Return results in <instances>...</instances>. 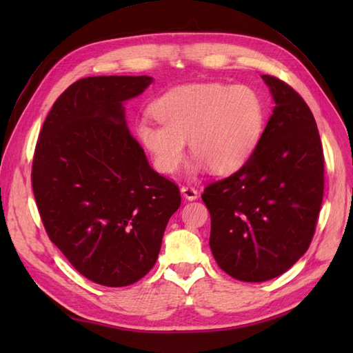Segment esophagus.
<instances>
[{"instance_id": "esophagus-1", "label": "esophagus", "mask_w": 353, "mask_h": 353, "mask_svg": "<svg viewBox=\"0 0 353 353\" xmlns=\"http://www.w3.org/2000/svg\"><path fill=\"white\" fill-rule=\"evenodd\" d=\"M181 192H182V196H183L186 200H190V201L196 200V199L199 197V192H197V190H196V188H192V186H182V188H181Z\"/></svg>"}]
</instances>
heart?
Masks as SVG:
<instances>
[{
  "mask_svg": "<svg viewBox=\"0 0 353 353\" xmlns=\"http://www.w3.org/2000/svg\"><path fill=\"white\" fill-rule=\"evenodd\" d=\"M157 124H137L141 145L161 174H174L186 153L196 154L191 176L211 170L232 174L249 162L264 130V104L247 86L191 83L172 88L152 106Z\"/></svg>",
  "mask_w": 353,
  "mask_h": 353,
  "instance_id": "heart-1",
  "label": "heart"
}]
</instances>
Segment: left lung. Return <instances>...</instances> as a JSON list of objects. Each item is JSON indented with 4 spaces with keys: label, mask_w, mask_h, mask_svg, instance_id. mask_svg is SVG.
<instances>
[{
    "label": "left lung",
    "mask_w": 353,
    "mask_h": 353,
    "mask_svg": "<svg viewBox=\"0 0 353 353\" xmlns=\"http://www.w3.org/2000/svg\"><path fill=\"white\" fill-rule=\"evenodd\" d=\"M274 101L259 144L241 170L201 194L216 264L244 282L287 272L308 250L325 185L316 119L294 89L261 76Z\"/></svg>",
    "instance_id": "obj_1"
}]
</instances>
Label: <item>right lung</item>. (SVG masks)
I'll return each instance as SVG.
<instances>
[{"label":"right lung","instance_id":"1","mask_svg":"<svg viewBox=\"0 0 353 353\" xmlns=\"http://www.w3.org/2000/svg\"><path fill=\"white\" fill-rule=\"evenodd\" d=\"M148 76H97L72 83L45 119L32 182L50 239L79 273L104 287L144 277L161 252L177 185L156 172L127 127L124 104Z\"/></svg>","mask_w":353,"mask_h":353}]
</instances>
